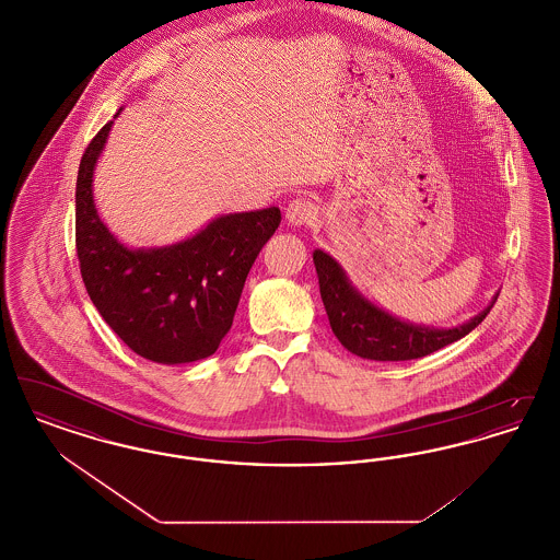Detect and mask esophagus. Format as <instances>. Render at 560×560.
Instances as JSON below:
<instances>
[{
    "label": "esophagus",
    "instance_id": "obj_1",
    "mask_svg": "<svg viewBox=\"0 0 560 560\" xmlns=\"http://www.w3.org/2000/svg\"><path fill=\"white\" fill-rule=\"evenodd\" d=\"M317 218V206L308 199H293L285 210V220L293 226L311 224Z\"/></svg>",
    "mask_w": 560,
    "mask_h": 560
}]
</instances>
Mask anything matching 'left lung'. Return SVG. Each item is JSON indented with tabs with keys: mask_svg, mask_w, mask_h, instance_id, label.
Instances as JSON below:
<instances>
[{
	"mask_svg": "<svg viewBox=\"0 0 560 560\" xmlns=\"http://www.w3.org/2000/svg\"><path fill=\"white\" fill-rule=\"evenodd\" d=\"M313 260L319 275L320 298L329 317L331 331L350 352L373 361H411L422 359L439 348L447 347L470 334L480 320L489 315L498 300L495 298L491 306H487L475 319L459 327H418L395 319L393 315L384 313L382 308L368 302L363 295H359V292L348 283L345 270L325 252L315 249Z\"/></svg>",
	"mask_w": 560,
	"mask_h": 560,
	"instance_id": "8db88e82",
	"label": "left lung"
}]
</instances>
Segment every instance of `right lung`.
<instances>
[{
	"mask_svg": "<svg viewBox=\"0 0 560 560\" xmlns=\"http://www.w3.org/2000/svg\"><path fill=\"white\" fill-rule=\"evenodd\" d=\"M110 124L92 138L78 172L75 247L85 290L136 354L163 365L206 359L231 329L247 272L281 212L229 213L170 247H124L101 222L92 199L94 163Z\"/></svg>",
	"mask_w": 560,
	"mask_h": 560,
	"instance_id": "add662e5",
	"label": "right lung"
}]
</instances>
